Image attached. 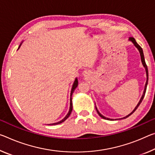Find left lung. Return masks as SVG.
I'll use <instances>...</instances> for the list:
<instances>
[{"label": "left lung", "mask_w": 155, "mask_h": 155, "mask_svg": "<svg viewBox=\"0 0 155 155\" xmlns=\"http://www.w3.org/2000/svg\"><path fill=\"white\" fill-rule=\"evenodd\" d=\"M129 41H131V42L134 44V45L135 47H136V48H137V50H139V53H140V56H141V63H142V64H143V66L144 67L145 70H146V85H145V87H144V90H143V94H142V97H141V99L139 100V103H138V104L137 105V106L134 107V109L133 110H132V112H131V113H130V114H129L128 115H127V116H126L125 117H123V118H121V119H114V120H120V119H126L127 117H128L129 116H130V115H131L132 114H133L134 112L135 111V110H136L137 109V107H139V105L140 104H141V101H143V97H144V96H145V94H146V91L147 85H148V67H147V65H146V61H145V58H144V55H143V50H142V48H141V46L139 45H138V43H137L136 42V41H135V39H134V38H132V37H130V38H129ZM95 108H96V110H97V113H98V114H99L101 117L103 118V119H106V120H110V121H114V119H110V118H107V117H104V115H102V114H101V113L99 112V110H98L97 107H96V106H95Z\"/></svg>", "instance_id": "left-lung-1"}]
</instances>
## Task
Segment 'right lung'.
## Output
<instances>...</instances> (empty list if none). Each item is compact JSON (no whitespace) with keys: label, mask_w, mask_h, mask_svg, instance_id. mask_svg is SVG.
<instances>
[{"label":"right lung","mask_w":155,"mask_h":155,"mask_svg":"<svg viewBox=\"0 0 155 155\" xmlns=\"http://www.w3.org/2000/svg\"><path fill=\"white\" fill-rule=\"evenodd\" d=\"M22 43H23V42H22L21 44H20V45L18 46V50L19 48H20V47H21V45H22ZM78 79H77V78H75V80H74V83H73V85H72V90H71V93H70V110H69V112H68V113L67 114V115H66V116L63 118V119L61 120V121H58V122H56V123H54V124H49V125H57V124H61V123H63V122H64L66 119H68V118L70 117V114H71V112H72V94H73V92H74V90L76 89V88H77V87L78 86Z\"/></svg>","instance_id":"add662e5"}]
</instances>
